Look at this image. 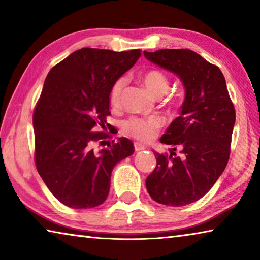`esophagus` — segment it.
<instances>
[{"label": "esophagus", "mask_w": 260, "mask_h": 260, "mask_svg": "<svg viewBox=\"0 0 260 260\" xmlns=\"http://www.w3.org/2000/svg\"><path fill=\"white\" fill-rule=\"evenodd\" d=\"M134 149H135V151H142V150H144V149H147V147L140 142H135Z\"/></svg>", "instance_id": "1"}]
</instances>
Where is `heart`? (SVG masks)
I'll return each mask as SVG.
<instances>
[{
    "mask_svg": "<svg viewBox=\"0 0 260 260\" xmlns=\"http://www.w3.org/2000/svg\"><path fill=\"white\" fill-rule=\"evenodd\" d=\"M141 82L147 88L149 93L155 98H161L167 93L170 87V81L164 73L159 70H149L140 77ZM125 79L120 78L113 83L110 90V105L112 108L118 109L121 103L122 90L125 88ZM162 121L159 117H148L139 118L133 117L122 124V131L132 138L141 141H151L157 134V131L160 128Z\"/></svg>",
    "mask_w": 260,
    "mask_h": 260,
    "instance_id": "1",
    "label": "heart"
}]
</instances>
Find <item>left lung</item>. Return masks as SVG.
<instances>
[{"label":"left lung","instance_id":"1","mask_svg":"<svg viewBox=\"0 0 260 260\" xmlns=\"http://www.w3.org/2000/svg\"><path fill=\"white\" fill-rule=\"evenodd\" d=\"M144 57L174 73L184 87L180 116L171 122L160 142L177 144L182 157L153 151L156 169L146 180L157 203L183 206L202 199L222 174L231 152L235 109L222 72L189 49L143 51ZM175 157H173V156Z\"/></svg>","mask_w":260,"mask_h":260}]
</instances>
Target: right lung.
<instances>
[{
  "instance_id": "add662e5",
  "label": "right lung",
  "mask_w": 260,
  "mask_h": 260,
  "mask_svg": "<svg viewBox=\"0 0 260 260\" xmlns=\"http://www.w3.org/2000/svg\"><path fill=\"white\" fill-rule=\"evenodd\" d=\"M139 49L111 51L82 48L52 68L45 80L33 114L35 165L57 200L72 209H91L104 203L113 167L133 155L126 138L101 150L107 142L110 90L140 58ZM107 129V128H105Z\"/></svg>"
}]
</instances>
